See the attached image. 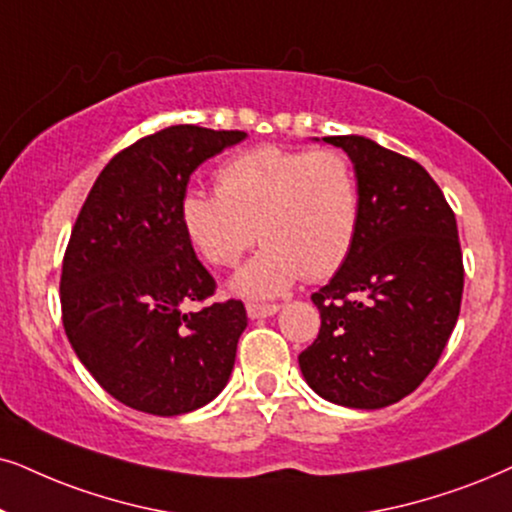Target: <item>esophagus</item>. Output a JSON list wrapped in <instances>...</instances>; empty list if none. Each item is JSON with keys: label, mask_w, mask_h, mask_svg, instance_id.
<instances>
[{"label": "esophagus", "mask_w": 512, "mask_h": 512, "mask_svg": "<svg viewBox=\"0 0 512 512\" xmlns=\"http://www.w3.org/2000/svg\"><path fill=\"white\" fill-rule=\"evenodd\" d=\"M278 304H264V302H248L245 304V312H248L250 319H264V316H271L278 312Z\"/></svg>", "instance_id": "34e87169"}]
</instances>
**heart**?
Returning a JSON list of instances; mask_svg holds the SVG:
<instances>
[{
    "label": "heart",
    "mask_w": 512,
    "mask_h": 512,
    "mask_svg": "<svg viewBox=\"0 0 512 512\" xmlns=\"http://www.w3.org/2000/svg\"><path fill=\"white\" fill-rule=\"evenodd\" d=\"M179 215L186 238L212 267H236L260 236L264 248L231 288L271 297L297 278L328 281L347 262L361 224L357 170L335 148L262 144L219 167L217 193L186 191Z\"/></svg>",
    "instance_id": "obj_1"
}]
</instances>
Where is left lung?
Masks as SVG:
<instances>
[{
    "label": "left lung",
    "mask_w": 512,
    "mask_h": 512,
    "mask_svg": "<svg viewBox=\"0 0 512 512\" xmlns=\"http://www.w3.org/2000/svg\"><path fill=\"white\" fill-rule=\"evenodd\" d=\"M352 158L361 224L342 269L312 302L316 340L297 357L316 394L383 409L428 378L463 297L456 215L423 165L366 137H323Z\"/></svg>",
    "instance_id": "left-lung-1"
}]
</instances>
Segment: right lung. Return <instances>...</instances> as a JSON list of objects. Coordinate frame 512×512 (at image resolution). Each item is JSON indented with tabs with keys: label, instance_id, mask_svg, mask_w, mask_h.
I'll use <instances>...</instances> for the list:
<instances>
[{
	"label": "right lung",
	"instance_id": "right-lung-1",
	"mask_svg": "<svg viewBox=\"0 0 512 512\" xmlns=\"http://www.w3.org/2000/svg\"><path fill=\"white\" fill-rule=\"evenodd\" d=\"M238 129L172 125L113 155L70 234L63 328L94 380L129 409L196 411L224 390L248 326L241 300L205 304L217 283L181 226L191 174L238 144Z\"/></svg>",
	"mask_w": 512,
	"mask_h": 512
}]
</instances>
